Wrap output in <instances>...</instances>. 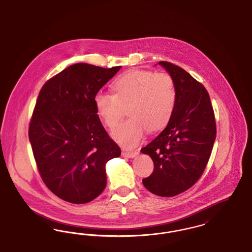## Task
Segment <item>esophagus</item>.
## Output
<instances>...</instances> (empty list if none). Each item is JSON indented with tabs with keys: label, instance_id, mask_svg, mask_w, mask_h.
Listing matches in <instances>:
<instances>
[{
	"label": "esophagus",
	"instance_id": "1",
	"mask_svg": "<svg viewBox=\"0 0 252 252\" xmlns=\"http://www.w3.org/2000/svg\"><path fill=\"white\" fill-rule=\"evenodd\" d=\"M123 157H126V158H134L135 156L138 155V152L137 151H134V152H127V151H124L122 153Z\"/></svg>",
	"mask_w": 252,
	"mask_h": 252
}]
</instances>
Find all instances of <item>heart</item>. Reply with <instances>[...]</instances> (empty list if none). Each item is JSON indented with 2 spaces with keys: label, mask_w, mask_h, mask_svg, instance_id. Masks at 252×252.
Returning <instances> with one entry per match:
<instances>
[{
  "label": "heart",
  "mask_w": 252,
  "mask_h": 252,
  "mask_svg": "<svg viewBox=\"0 0 252 252\" xmlns=\"http://www.w3.org/2000/svg\"><path fill=\"white\" fill-rule=\"evenodd\" d=\"M111 89L113 94H96V111L108 127L113 128L127 108L130 118L111 132L112 138L125 148L140 144L145 129L154 132L164 128L173 116L177 90L167 73L130 70L116 77Z\"/></svg>",
  "instance_id": "heart-1"
}]
</instances>
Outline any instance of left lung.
Masks as SVG:
<instances>
[{"label": "left lung", "instance_id": "1", "mask_svg": "<svg viewBox=\"0 0 252 252\" xmlns=\"http://www.w3.org/2000/svg\"><path fill=\"white\" fill-rule=\"evenodd\" d=\"M158 64L175 81L177 102L167 126L141 149L154 162L143 183L149 192L171 197L191 188L203 174L216 141V118L203 85L175 64Z\"/></svg>", "mask_w": 252, "mask_h": 252}]
</instances>
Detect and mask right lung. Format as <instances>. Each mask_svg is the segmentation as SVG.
I'll return each mask as SVG.
<instances>
[{
    "label": "right lung",
    "mask_w": 252,
    "mask_h": 252,
    "mask_svg": "<svg viewBox=\"0 0 252 252\" xmlns=\"http://www.w3.org/2000/svg\"><path fill=\"white\" fill-rule=\"evenodd\" d=\"M76 63L43 85L29 125L39 175L61 199L84 204L107 184L106 163L121 155L96 111L94 97L120 70Z\"/></svg>",
    "instance_id": "right-lung-1"
}]
</instances>
